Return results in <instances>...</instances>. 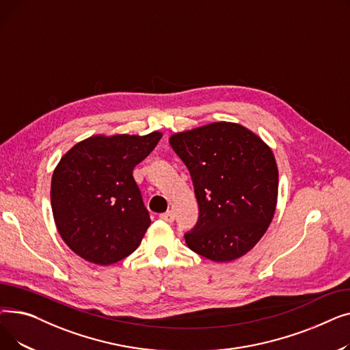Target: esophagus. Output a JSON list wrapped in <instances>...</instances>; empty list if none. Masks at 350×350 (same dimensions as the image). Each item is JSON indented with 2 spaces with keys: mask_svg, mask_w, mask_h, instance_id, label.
Listing matches in <instances>:
<instances>
[{
  "mask_svg": "<svg viewBox=\"0 0 350 350\" xmlns=\"http://www.w3.org/2000/svg\"><path fill=\"white\" fill-rule=\"evenodd\" d=\"M160 218L163 219V221L172 224L174 221V213L173 211H167V213H163L160 214Z\"/></svg>",
  "mask_w": 350,
  "mask_h": 350,
  "instance_id": "1",
  "label": "esophagus"
}]
</instances>
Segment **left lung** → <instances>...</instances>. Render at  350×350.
Segmentation results:
<instances>
[{
	"label": "left lung",
	"instance_id": "left-lung-1",
	"mask_svg": "<svg viewBox=\"0 0 350 350\" xmlns=\"http://www.w3.org/2000/svg\"><path fill=\"white\" fill-rule=\"evenodd\" d=\"M169 142L187 165L198 203L186 244L214 262L240 258L261 240L277 207L278 167L271 147L231 122L174 133Z\"/></svg>",
	"mask_w": 350,
	"mask_h": 350
}]
</instances>
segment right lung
I'll use <instances>...</instances> for the list:
<instances>
[{
    "label": "right lung",
    "instance_id": "1",
    "mask_svg": "<svg viewBox=\"0 0 350 350\" xmlns=\"http://www.w3.org/2000/svg\"><path fill=\"white\" fill-rule=\"evenodd\" d=\"M161 136H92L59 160L51 181L52 214L61 238L81 258L105 267L139 247L150 215L133 169Z\"/></svg>",
    "mask_w": 350,
    "mask_h": 350
}]
</instances>
